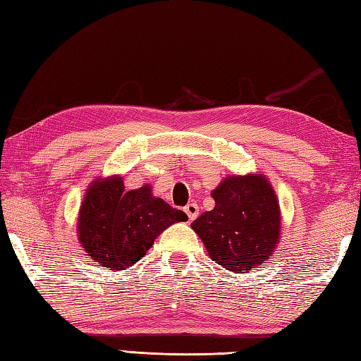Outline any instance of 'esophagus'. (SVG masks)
Masks as SVG:
<instances>
[{"label":"esophagus","instance_id":"esophagus-1","mask_svg":"<svg viewBox=\"0 0 361 361\" xmlns=\"http://www.w3.org/2000/svg\"><path fill=\"white\" fill-rule=\"evenodd\" d=\"M185 212L188 214L189 220H195L197 216H198V204L197 203H189L185 208Z\"/></svg>","mask_w":361,"mask_h":361}]
</instances>
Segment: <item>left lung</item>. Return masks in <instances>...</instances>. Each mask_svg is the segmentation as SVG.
Here are the masks:
<instances>
[{
	"label": "left lung",
	"instance_id": "8db88e82",
	"mask_svg": "<svg viewBox=\"0 0 361 361\" xmlns=\"http://www.w3.org/2000/svg\"><path fill=\"white\" fill-rule=\"evenodd\" d=\"M212 211L192 221L211 259L229 271L247 273L268 259L281 233V212L262 175L229 176L212 190Z\"/></svg>",
	"mask_w": 361,
	"mask_h": 361
}]
</instances>
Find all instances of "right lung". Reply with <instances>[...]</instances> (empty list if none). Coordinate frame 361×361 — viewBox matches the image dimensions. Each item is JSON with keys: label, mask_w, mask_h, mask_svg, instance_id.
I'll return each mask as SVG.
<instances>
[{"label": "right lung", "mask_w": 361, "mask_h": 361, "mask_svg": "<svg viewBox=\"0 0 361 361\" xmlns=\"http://www.w3.org/2000/svg\"><path fill=\"white\" fill-rule=\"evenodd\" d=\"M188 216L149 186L126 192L121 178L96 181L90 186L79 216L82 247L109 270L136 264L166 228L186 221Z\"/></svg>", "instance_id": "right-lung-1"}]
</instances>
